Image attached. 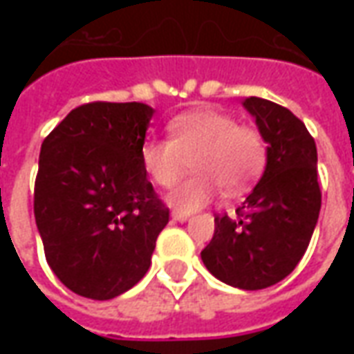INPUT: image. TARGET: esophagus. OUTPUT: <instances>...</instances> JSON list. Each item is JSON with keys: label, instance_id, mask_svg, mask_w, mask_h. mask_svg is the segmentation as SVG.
Instances as JSON below:
<instances>
[{"label": "esophagus", "instance_id": "1", "mask_svg": "<svg viewBox=\"0 0 354 354\" xmlns=\"http://www.w3.org/2000/svg\"><path fill=\"white\" fill-rule=\"evenodd\" d=\"M172 218H174V220H178V222H185V220L189 218V214H187V212H180V210H174V212H172Z\"/></svg>", "mask_w": 354, "mask_h": 354}]
</instances>
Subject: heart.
<instances>
[{
	"label": "heart",
	"mask_w": 354,
	"mask_h": 354,
	"mask_svg": "<svg viewBox=\"0 0 354 354\" xmlns=\"http://www.w3.org/2000/svg\"><path fill=\"white\" fill-rule=\"evenodd\" d=\"M169 138H149L140 147V161L149 178L161 187H172L187 169L195 174L170 193V205L195 210L218 192L243 193L254 184L267 162V142L260 129L239 124L218 109H193L174 117Z\"/></svg>",
	"instance_id": "1"
}]
</instances>
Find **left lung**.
<instances>
[{"label": "left lung", "mask_w": 354, "mask_h": 354, "mask_svg": "<svg viewBox=\"0 0 354 354\" xmlns=\"http://www.w3.org/2000/svg\"><path fill=\"white\" fill-rule=\"evenodd\" d=\"M245 108L266 136L267 167L237 218L214 216V237L201 252L216 279L261 290L288 277L309 246L320 212L317 146L290 109L250 96Z\"/></svg>", "instance_id": "obj_1"}]
</instances>
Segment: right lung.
I'll use <instances>...</instances> for the list:
<instances>
[{"instance_id": "right-lung-1", "label": "right lung", "mask_w": 354, "mask_h": 354, "mask_svg": "<svg viewBox=\"0 0 354 354\" xmlns=\"http://www.w3.org/2000/svg\"><path fill=\"white\" fill-rule=\"evenodd\" d=\"M151 115L140 102H88L43 140L35 223L53 273L83 297L111 299L132 288L169 223L140 161Z\"/></svg>"}]
</instances>
